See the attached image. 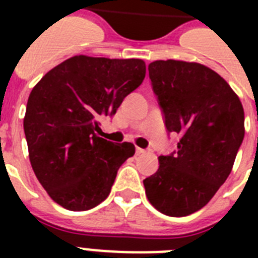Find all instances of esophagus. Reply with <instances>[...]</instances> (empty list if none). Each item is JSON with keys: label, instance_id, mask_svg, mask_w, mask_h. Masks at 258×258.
Wrapping results in <instances>:
<instances>
[{"label": "esophagus", "instance_id": "esophagus-1", "mask_svg": "<svg viewBox=\"0 0 258 258\" xmlns=\"http://www.w3.org/2000/svg\"><path fill=\"white\" fill-rule=\"evenodd\" d=\"M135 151H137L138 155H139V154H145L146 153V150L141 149V147H137V150H135Z\"/></svg>", "mask_w": 258, "mask_h": 258}]
</instances>
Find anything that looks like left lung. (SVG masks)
Instances as JSON below:
<instances>
[{
    "label": "left lung",
    "mask_w": 258,
    "mask_h": 258,
    "mask_svg": "<svg viewBox=\"0 0 258 258\" xmlns=\"http://www.w3.org/2000/svg\"><path fill=\"white\" fill-rule=\"evenodd\" d=\"M149 75L166 128L179 142L143 180L146 196L166 216H188L212 200L232 171L245 135L244 108L228 83L198 62L157 60Z\"/></svg>",
    "instance_id": "left-lung-1"
}]
</instances>
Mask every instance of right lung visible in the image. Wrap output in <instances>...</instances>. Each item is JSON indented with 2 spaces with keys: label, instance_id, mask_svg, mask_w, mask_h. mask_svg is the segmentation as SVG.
I'll use <instances>...</instances> for the list:
<instances>
[{
  "label": "right lung",
  "instance_id": "add662e5",
  "mask_svg": "<svg viewBox=\"0 0 258 258\" xmlns=\"http://www.w3.org/2000/svg\"><path fill=\"white\" fill-rule=\"evenodd\" d=\"M145 76L141 58L79 54L54 67L32 89L24 117L30 165L56 204L84 212L108 197L135 146L97 137L99 120L115 115Z\"/></svg>",
  "mask_w": 258,
  "mask_h": 258
}]
</instances>
